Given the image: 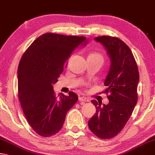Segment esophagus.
<instances>
[{
	"label": "esophagus",
	"mask_w": 155,
	"mask_h": 155,
	"mask_svg": "<svg viewBox=\"0 0 155 155\" xmlns=\"http://www.w3.org/2000/svg\"><path fill=\"white\" fill-rule=\"evenodd\" d=\"M79 101H82V102H89V99L84 96H82V97H79Z\"/></svg>",
	"instance_id": "obj_1"
}]
</instances>
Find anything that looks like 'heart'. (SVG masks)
Instances as JSON below:
<instances>
[{"mask_svg":"<svg viewBox=\"0 0 155 155\" xmlns=\"http://www.w3.org/2000/svg\"><path fill=\"white\" fill-rule=\"evenodd\" d=\"M89 58H93V59H98V60H101V61H102V62H103V57H102V54H100V53H92L89 56Z\"/></svg>","mask_w":155,"mask_h":155,"instance_id":"1","label":"heart"}]
</instances>
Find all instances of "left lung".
<instances>
[{"label": "left lung", "instance_id": "1", "mask_svg": "<svg viewBox=\"0 0 155 155\" xmlns=\"http://www.w3.org/2000/svg\"><path fill=\"white\" fill-rule=\"evenodd\" d=\"M105 48L111 66L104 84L108 104L95 100L96 114L88 122L90 130L101 139H111L123 129L134 111L138 101L137 87L139 73L131 50L118 37L101 36L94 39Z\"/></svg>", "mask_w": 155, "mask_h": 155}]
</instances>
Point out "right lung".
I'll return each instance as SVG.
<instances>
[{"instance_id":"obj_1","label":"right lung","mask_w":155,"mask_h":155,"mask_svg":"<svg viewBox=\"0 0 155 155\" xmlns=\"http://www.w3.org/2000/svg\"><path fill=\"white\" fill-rule=\"evenodd\" d=\"M87 43L84 37L46 33L32 42L21 59L17 72L18 99L28 123L41 137L57 134L68 111L78 101L73 91L68 96L61 94L58 99L53 85L73 51Z\"/></svg>"}]
</instances>
